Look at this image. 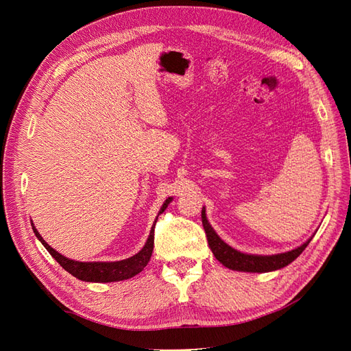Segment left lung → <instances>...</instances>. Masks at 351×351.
<instances>
[{"label":"left lung","mask_w":351,"mask_h":351,"mask_svg":"<svg viewBox=\"0 0 351 351\" xmlns=\"http://www.w3.org/2000/svg\"><path fill=\"white\" fill-rule=\"evenodd\" d=\"M202 224H204L206 239L209 243V247L214 253V256L224 265V267L234 269V271H244V272H269L287 267L291 263L299 254L306 249L307 244L311 243L312 239L307 240L300 247H297L291 252L272 254V256H256V254H246L237 252L236 249L230 247L227 243L222 241L217 232L209 226L206 219L205 208L202 209Z\"/></svg>","instance_id":"1"}]
</instances>
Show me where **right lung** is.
Returning <instances> with one entry per match:
<instances>
[{"label": "right lung", "mask_w": 351, "mask_h": 351, "mask_svg": "<svg viewBox=\"0 0 351 351\" xmlns=\"http://www.w3.org/2000/svg\"><path fill=\"white\" fill-rule=\"evenodd\" d=\"M173 197H168L164 205L159 210V214L167 209V206L169 205ZM158 214V215H159ZM158 219V217H156ZM155 219V224H156ZM155 224L149 232V237H147V241L143 246V249L134 254V256L124 259V261H119V262H77V261H71L66 256H62L58 252H56L52 249L49 244H47V241L40 237V234L38 232V230L35 228L34 222H32V228H34L35 236L39 239V241L44 244L45 249L51 253V256L54 258L62 268H64L67 272H70L73 277H76L82 281H89V282H112V281H123V280H129L134 275H137L139 272L143 271V268L149 262L151 256H152V250H154V228Z\"/></svg>", "instance_id": "add662e5"}]
</instances>
